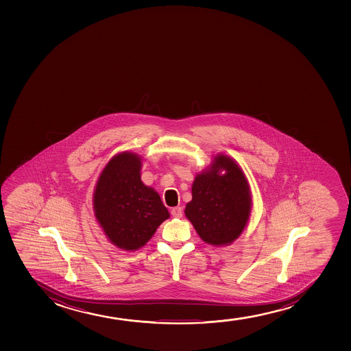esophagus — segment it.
I'll use <instances>...</instances> for the list:
<instances>
[{
	"instance_id": "34e87169",
	"label": "esophagus",
	"mask_w": 351,
	"mask_h": 351,
	"mask_svg": "<svg viewBox=\"0 0 351 351\" xmlns=\"http://www.w3.org/2000/svg\"><path fill=\"white\" fill-rule=\"evenodd\" d=\"M171 214H172V217L174 218H182V207H173L172 210H171Z\"/></svg>"
}]
</instances>
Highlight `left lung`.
Segmentation results:
<instances>
[{
  "label": "left lung",
  "instance_id": "8db88e82",
  "mask_svg": "<svg viewBox=\"0 0 351 351\" xmlns=\"http://www.w3.org/2000/svg\"><path fill=\"white\" fill-rule=\"evenodd\" d=\"M225 169L226 173L218 174ZM250 191L241 169L230 158L218 156L199 174L185 214L204 241L222 246L238 239L250 219Z\"/></svg>",
  "mask_w": 351,
  "mask_h": 351
}]
</instances>
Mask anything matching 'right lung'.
Returning <instances> with one entry per match:
<instances>
[{
	"label": "right lung",
	"instance_id": "1",
	"mask_svg": "<svg viewBox=\"0 0 351 351\" xmlns=\"http://www.w3.org/2000/svg\"><path fill=\"white\" fill-rule=\"evenodd\" d=\"M137 154L121 152L105 166L93 194V210L110 241L121 250L144 246L169 218L159 194L141 180Z\"/></svg>",
	"mask_w": 351,
	"mask_h": 351
}]
</instances>
